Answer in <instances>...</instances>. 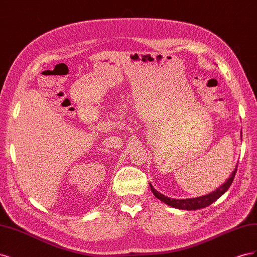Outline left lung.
Returning <instances> with one entry per match:
<instances>
[{"label":"left lung","mask_w":257,"mask_h":257,"mask_svg":"<svg viewBox=\"0 0 257 257\" xmlns=\"http://www.w3.org/2000/svg\"><path fill=\"white\" fill-rule=\"evenodd\" d=\"M237 168L238 165H236V168L234 169V172L231 173L230 177L227 179V181L225 182L224 184H222L219 189H216L215 191H213L212 193L207 194V195L204 196H200V197H195V198H186V199H174V198H169L165 195H163L160 192H158L155 190L153 186L150 184V188L152 193L154 194L155 197H158L160 200H162L163 203H165L169 206L178 208V209H183V210H197L200 208H205L211 205L212 203L216 199H219L223 194L226 192L230 184L234 181V178L236 176L237 173Z\"/></svg>","instance_id":"1"}]
</instances>
